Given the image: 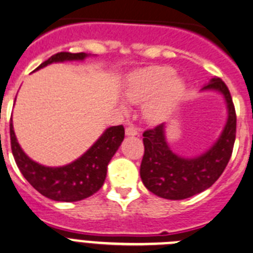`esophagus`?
Returning <instances> with one entry per match:
<instances>
[{
    "instance_id": "1",
    "label": "esophagus",
    "mask_w": 253,
    "mask_h": 253,
    "mask_svg": "<svg viewBox=\"0 0 253 253\" xmlns=\"http://www.w3.org/2000/svg\"><path fill=\"white\" fill-rule=\"evenodd\" d=\"M140 133V128L135 126H128L126 127V135L127 136H136Z\"/></svg>"
}]
</instances>
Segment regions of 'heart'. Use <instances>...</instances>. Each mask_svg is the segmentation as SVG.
Returning <instances> with one entry per match:
<instances>
[{"label":"heart","instance_id":"1","mask_svg":"<svg viewBox=\"0 0 253 253\" xmlns=\"http://www.w3.org/2000/svg\"><path fill=\"white\" fill-rule=\"evenodd\" d=\"M172 77L174 70L169 67H152L135 73L127 84V99L132 103L151 99L145 113L150 120H158L183 92V82Z\"/></svg>","mask_w":253,"mask_h":253}]
</instances>
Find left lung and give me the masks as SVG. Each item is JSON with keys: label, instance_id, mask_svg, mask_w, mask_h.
Masks as SVG:
<instances>
[{"label": "left lung", "instance_id": "1", "mask_svg": "<svg viewBox=\"0 0 253 253\" xmlns=\"http://www.w3.org/2000/svg\"><path fill=\"white\" fill-rule=\"evenodd\" d=\"M203 89H214L224 95L228 120L217 142L203 155L184 159L175 155L166 143L164 124L143 132L145 152L140 175L143 185L158 197L180 200L211 188L226 169L236 140V110L226 83L211 78Z\"/></svg>", "mask_w": 253, "mask_h": 253}]
</instances>
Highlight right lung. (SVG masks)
I'll return each mask as SVG.
<instances>
[{
    "instance_id": "add662e5",
    "label": "right lung",
    "mask_w": 253,
    "mask_h": 253,
    "mask_svg": "<svg viewBox=\"0 0 253 253\" xmlns=\"http://www.w3.org/2000/svg\"><path fill=\"white\" fill-rule=\"evenodd\" d=\"M87 56L85 53L61 51L50 56L39 65L38 69L56 61L83 60ZM10 138L16 165L25 179L40 194L56 202H78L90 197L102 188L108 163L125 138V128L122 125L107 128L85 154L72 164L60 168L42 166L31 160L16 140L12 121L10 124Z\"/></svg>"
}]
</instances>
